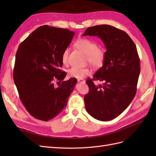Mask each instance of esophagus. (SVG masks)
Instances as JSON below:
<instances>
[{
	"label": "esophagus",
	"instance_id": "obj_1",
	"mask_svg": "<svg viewBox=\"0 0 156 156\" xmlns=\"http://www.w3.org/2000/svg\"><path fill=\"white\" fill-rule=\"evenodd\" d=\"M77 81L80 83H85V80H83V79H78Z\"/></svg>",
	"mask_w": 156,
	"mask_h": 156
}]
</instances>
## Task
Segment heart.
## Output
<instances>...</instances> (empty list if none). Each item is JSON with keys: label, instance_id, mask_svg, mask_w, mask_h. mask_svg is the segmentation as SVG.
Wrapping results in <instances>:
<instances>
[{"label": "heart", "instance_id": "heart-1", "mask_svg": "<svg viewBox=\"0 0 156 156\" xmlns=\"http://www.w3.org/2000/svg\"><path fill=\"white\" fill-rule=\"evenodd\" d=\"M75 45L80 50L87 55V59L92 66L95 68H100L104 64L106 58V52L102 48L98 47V44L92 39L82 37L79 38L75 42ZM70 49L66 48L62 52V60L64 64L68 62V56ZM69 77L82 79L90 74V69L88 68H80L72 67L68 70Z\"/></svg>", "mask_w": 156, "mask_h": 156}]
</instances>
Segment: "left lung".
<instances>
[{"label":"left lung","instance_id":"8db88e82","mask_svg":"<svg viewBox=\"0 0 156 156\" xmlns=\"http://www.w3.org/2000/svg\"><path fill=\"white\" fill-rule=\"evenodd\" d=\"M82 35L98 36L107 48L103 66L87 80L90 91L84 97L86 109L97 120H112L127 108L136 94L140 73L136 46L127 33L108 25L88 27ZM94 80L104 84L95 85Z\"/></svg>","mask_w":156,"mask_h":156}]
</instances>
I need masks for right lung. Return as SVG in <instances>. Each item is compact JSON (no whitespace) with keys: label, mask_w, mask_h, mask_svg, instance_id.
<instances>
[{"label":"right lung","mask_w":156,"mask_h":156,"mask_svg":"<svg viewBox=\"0 0 156 156\" xmlns=\"http://www.w3.org/2000/svg\"><path fill=\"white\" fill-rule=\"evenodd\" d=\"M74 35L68 29L44 25L19 46L13 79L23 105L39 120L48 121L61 112L77 82L74 78L63 80L66 73L61 69L62 52Z\"/></svg>","instance_id":"1"}]
</instances>
